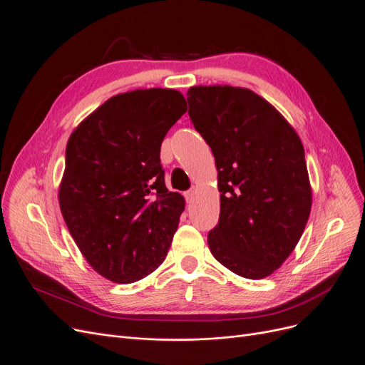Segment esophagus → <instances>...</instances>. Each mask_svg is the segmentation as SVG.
Listing matches in <instances>:
<instances>
[{
    "instance_id": "1",
    "label": "esophagus",
    "mask_w": 365,
    "mask_h": 365,
    "mask_svg": "<svg viewBox=\"0 0 365 365\" xmlns=\"http://www.w3.org/2000/svg\"><path fill=\"white\" fill-rule=\"evenodd\" d=\"M194 195H195V190H194V187H192V190H190V191H186V192H185V198H186L187 203H191V201L194 200Z\"/></svg>"
}]
</instances>
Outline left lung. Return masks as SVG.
Here are the masks:
<instances>
[{"label": "left lung", "instance_id": "1", "mask_svg": "<svg viewBox=\"0 0 365 365\" xmlns=\"http://www.w3.org/2000/svg\"><path fill=\"white\" fill-rule=\"evenodd\" d=\"M186 94L218 170L221 210L207 236L210 252L240 277H269L298 245L312 212L299 135L250 88L195 86Z\"/></svg>", "mask_w": 365, "mask_h": 365}]
</instances>
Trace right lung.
<instances>
[{
    "instance_id": "add662e5",
    "label": "right lung",
    "mask_w": 365,
    "mask_h": 365,
    "mask_svg": "<svg viewBox=\"0 0 365 365\" xmlns=\"http://www.w3.org/2000/svg\"><path fill=\"white\" fill-rule=\"evenodd\" d=\"M186 110L173 88L120 93L67 141L60 209L81 254L106 279L129 284L165 259L185 198L167 190L160 144Z\"/></svg>"
}]
</instances>
